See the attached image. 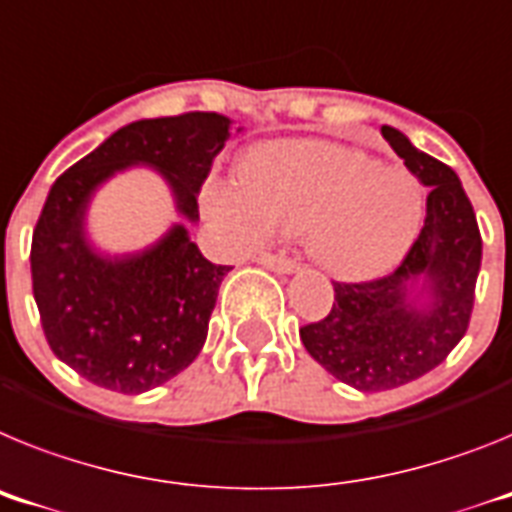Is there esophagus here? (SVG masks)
Wrapping results in <instances>:
<instances>
[{
  "mask_svg": "<svg viewBox=\"0 0 512 512\" xmlns=\"http://www.w3.org/2000/svg\"><path fill=\"white\" fill-rule=\"evenodd\" d=\"M256 261H259L261 266H266V269L277 272V274H295V272H298V261L285 259V256H274V253H261Z\"/></svg>",
  "mask_w": 512,
  "mask_h": 512,
  "instance_id": "1",
  "label": "esophagus"
}]
</instances>
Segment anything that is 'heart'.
<instances>
[{
    "mask_svg": "<svg viewBox=\"0 0 512 512\" xmlns=\"http://www.w3.org/2000/svg\"><path fill=\"white\" fill-rule=\"evenodd\" d=\"M212 214L235 238L305 235L310 256L339 279L388 272L425 222V186L409 168L318 139L259 147L240 165V194L217 189Z\"/></svg>",
    "mask_w": 512,
    "mask_h": 512,
    "instance_id": "b5f03b06",
    "label": "heart"
}]
</instances>
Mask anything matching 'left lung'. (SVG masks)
Here are the masks:
<instances>
[{"label":"left lung","instance_id":"left-lung-1","mask_svg":"<svg viewBox=\"0 0 512 512\" xmlns=\"http://www.w3.org/2000/svg\"><path fill=\"white\" fill-rule=\"evenodd\" d=\"M393 152L425 183L427 217L399 269L373 282H334L329 316L300 329L308 355L362 393L412 383L438 368L469 329L482 235L451 168L381 126Z\"/></svg>","mask_w":512,"mask_h":512}]
</instances>
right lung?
<instances>
[{
  "mask_svg": "<svg viewBox=\"0 0 512 512\" xmlns=\"http://www.w3.org/2000/svg\"><path fill=\"white\" fill-rule=\"evenodd\" d=\"M230 126L227 116L202 111L134 121L48 191L30 246L33 298L48 347L95 386L144 393L189 368L230 272L204 259L181 222L142 251H98L85 227L95 191L116 173L147 165L168 183L176 212L196 222V199Z\"/></svg>",
  "mask_w": 512,
  "mask_h": 512,
  "instance_id": "add662e5",
  "label": "right lung"
}]
</instances>
